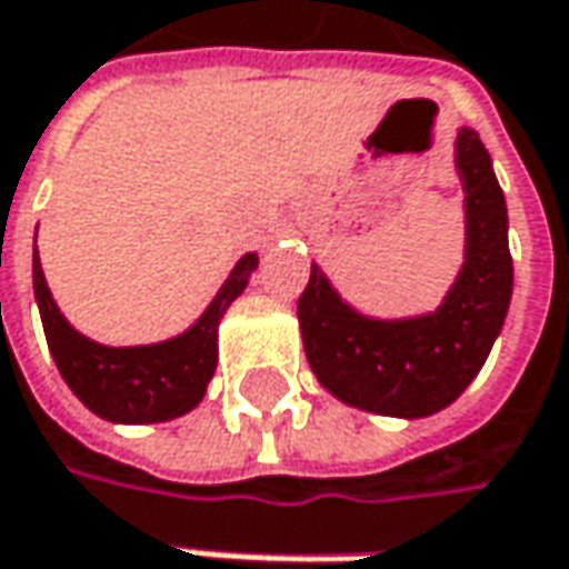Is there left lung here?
Wrapping results in <instances>:
<instances>
[{
	"label": "left lung",
	"mask_w": 569,
	"mask_h": 569,
	"mask_svg": "<svg viewBox=\"0 0 569 569\" xmlns=\"http://www.w3.org/2000/svg\"><path fill=\"white\" fill-rule=\"evenodd\" d=\"M457 172L466 191V254L435 311L368 318L311 264L299 296L305 356L321 387L346 406L397 419L435 416L472 383L498 340L513 292L507 201L472 128L457 134Z\"/></svg>",
	"instance_id": "obj_1"
}]
</instances>
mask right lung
I'll list each match as a JSON object with an SVG mask.
<instances>
[{"instance_id": "add662e5", "label": "right lung", "mask_w": 569, "mask_h": 569, "mask_svg": "<svg viewBox=\"0 0 569 569\" xmlns=\"http://www.w3.org/2000/svg\"><path fill=\"white\" fill-rule=\"evenodd\" d=\"M254 267L258 254H242L186 333L150 346H103L66 321L47 286L40 254L33 251V296L59 375L93 416L107 421L150 425L186 416L204 400L207 383L217 371V327L226 308L242 296Z\"/></svg>"}]
</instances>
